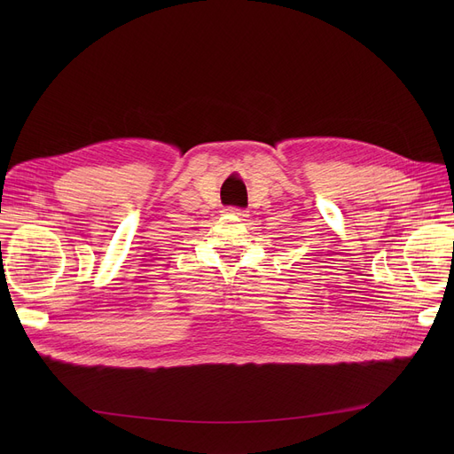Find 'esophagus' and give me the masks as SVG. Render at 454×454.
I'll return each mask as SVG.
<instances>
[{
    "label": "esophagus",
    "mask_w": 454,
    "mask_h": 454,
    "mask_svg": "<svg viewBox=\"0 0 454 454\" xmlns=\"http://www.w3.org/2000/svg\"><path fill=\"white\" fill-rule=\"evenodd\" d=\"M228 211H230V213H235V215H239V217H245V211H243V209H237V207H230Z\"/></svg>",
    "instance_id": "esophagus-1"
}]
</instances>
